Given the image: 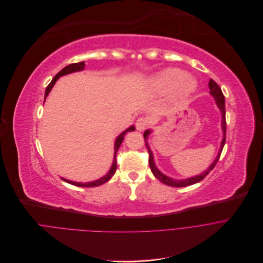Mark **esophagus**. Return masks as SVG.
Masks as SVG:
<instances>
[{
	"mask_svg": "<svg viewBox=\"0 0 263 263\" xmlns=\"http://www.w3.org/2000/svg\"><path fill=\"white\" fill-rule=\"evenodd\" d=\"M149 125V120L146 117H140L136 121V127L138 130H144Z\"/></svg>",
	"mask_w": 263,
	"mask_h": 263,
	"instance_id": "obj_1",
	"label": "esophagus"
}]
</instances>
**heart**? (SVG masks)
<instances>
[{"instance_id":"b5f03b06","label":"heart","mask_w":263,"mask_h":263,"mask_svg":"<svg viewBox=\"0 0 263 263\" xmlns=\"http://www.w3.org/2000/svg\"><path fill=\"white\" fill-rule=\"evenodd\" d=\"M152 84L157 91L164 93H174L176 98L182 99L192 94L196 89V83L193 79L179 69H168L156 76Z\"/></svg>"}]
</instances>
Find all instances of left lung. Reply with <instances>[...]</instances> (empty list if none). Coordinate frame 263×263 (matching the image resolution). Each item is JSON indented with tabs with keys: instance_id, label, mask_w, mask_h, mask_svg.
<instances>
[{
	"instance_id": "left-lung-1",
	"label": "left lung",
	"mask_w": 263,
	"mask_h": 263,
	"mask_svg": "<svg viewBox=\"0 0 263 263\" xmlns=\"http://www.w3.org/2000/svg\"><path fill=\"white\" fill-rule=\"evenodd\" d=\"M208 87H209V93H211L215 99H216V102L218 104V107L220 108L221 110V113H222V128H223V140H222V143H221V149L219 151V154L217 156V159L215 160V162L211 165V167H209V169H207L205 172H203L202 174L200 175H197L195 177H191V178H187V179H183V180H176V179H172L166 175H164L159 169L156 168L155 164H154V161H153V155H152V152L148 146V143H147V137L148 135L150 134V130H146L144 133V140H145V145L148 149V153H149V159H148V163H149V166H150V169H151V172L152 174L159 179L160 181H162L163 183L167 184V185H170V186H174V187H183V186H187V185H192L194 183H197L199 181H201L202 179L205 178V176L211 172L215 166L217 165L219 159H220V155H221V152L223 150V147L225 145V141H226V111H225V97H224V94L220 88V86L214 81L211 79V81H209L208 83Z\"/></svg>"
}]
</instances>
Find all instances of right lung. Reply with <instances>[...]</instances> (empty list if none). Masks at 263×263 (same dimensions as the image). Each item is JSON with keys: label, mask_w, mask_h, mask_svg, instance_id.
<instances>
[{"label": "right lung", "mask_w": 263, "mask_h": 263, "mask_svg": "<svg viewBox=\"0 0 263 263\" xmlns=\"http://www.w3.org/2000/svg\"><path fill=\"white\" fill-rule=\"evenodd\" d=\"M84 67H85V62H79V63H72V64H69L68 66L64 67L61 71H59V72L55 76V78L51 80V82L48 84V86L46 87V89H45V94H44V100H45L46 96L48 95L49 91L51 90V88L54 87L55 83L57 82V80H58L60 77L65 76V74H68V73H71V72L81 71V70H83V69H84ZM133 130H135V126H130V127H128L126 130H124L123 133H121V134L118 136V138L116 139V141H115V153H114V161H113V165H112V167H111L110 171L108 172V174H107L106 176H103V177H101L100 179H97V180H95V181H92V182H86V183L74 182V181H70V180L64 179V178H62V179H63L64 181H66V182H68V183L72 184V185L83 186V187H93V186H98V185H100V184H103L104 182L109 181V180L111 179V177L115 174L116 169H117L116 154H117V151H118V149H119V147H120V145H121V143H122V141H123V139H124V135H125L127 132H133Z\"/></svg>", "instance_id": "obj_1"}]
</instances>
